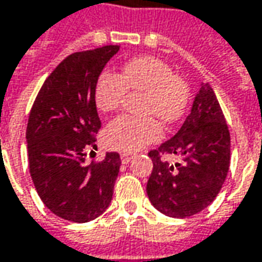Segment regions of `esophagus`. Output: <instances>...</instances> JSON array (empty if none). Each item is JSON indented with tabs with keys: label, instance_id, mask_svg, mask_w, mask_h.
<instances>
[{
	"label": "esophagus",
	"instance_id": "1",
	"mask_svg": "<svg viewBox=\"0 0 262 262\" xmlns=\"http://www.w3.org/2000/svg\"><path fill=\"white\" fill-rule=\"evenodd\" d=\"M131 159H133V154H129V152H122V154H121V161H122L124 164L129 163Z\"/></svg>",
	"mask_w": 262,
	"mask_h": 262
}]
</instances>
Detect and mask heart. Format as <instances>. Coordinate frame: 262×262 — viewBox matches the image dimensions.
<instances>
[{"mask_svg": "<svg viewBox=\"0 0 262 262\" xmlns=\"http://www.w3.org/2000/svg\"><path fill=\"white\" fill-rule=\"evenodd\" d=\"M128 91L144 92L143 112L156 115L164 124L182 118L189 102V88L173 73L167 63L152 56H140L127 61L121 75L103 72L95 85V103L102 114H111L122 105ZM163 137V128L152 117L137 118L121 115L105 128V143L114 150L137 151Z\"/></svg>", "mask_w": 262, "mask_h": 262, "instance_id": "obj_1", "label": "heart"}]
</instances>
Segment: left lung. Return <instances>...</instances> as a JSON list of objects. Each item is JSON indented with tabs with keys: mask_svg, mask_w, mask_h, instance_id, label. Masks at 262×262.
Masks as SVG:
<instances>
[{
	"mask_svg": "<svg viewBox=\"0 0 262 262\" xmlns=\"http://www.w3.org/2000/svg\"><path fill=\"white\" fill-rule=\"evenodd\" d=\"M164 154L179 155L168 163ZM148 156L152 160L147 194L152 206L171 217H187L215 201L231 161V135L224 112L209 83L194 96L190 114L177 134Z\"/></svg>",
	"mask_w": 262,
	"mask_h": 262,
	"instance_id": "1",
	"label": "left lung"
}]
</instances>
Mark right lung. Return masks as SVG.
<instances>
[{
  "mask_svg": "<svg viewBox=\"0 0 262 262\" xmlns=\"http://www.w3.org/2000/svg\"><path fill=\"white\" fill-rule=\"evenodd\" d=\"M119 46H103L68 56L41 86L27 124L33 183L45 206L70 222H89L110 206L118 177V152L85 164L101 129L95 85Z\"/></svg>",
  "mask_w": 262,
  "mask_h": 262,
  "instance_id": "1",
  "label": "right lung"
}]
</instances>
